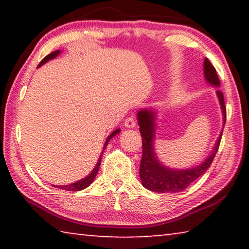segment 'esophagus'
<instances>
[{
  "mask_svg": "<svg viewBox=\"0 0 249 249\" xmlns=\"http://www.w3.org/2000/svg\"><path fill=\"white\" fill-rule=\"evenodd\" d=\"M125 127L127 128H134L135 126H136V121L134 120V117H127V119L125 120Z\"/></svg>",
  "mask_w": 249,
  "mask_h": 249,
  "instance_id": "esophagus-1",
  "label": "esophagus"
}]
</instances>
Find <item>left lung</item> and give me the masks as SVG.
Listing matches in <instances>:
<instances>
[{
	"label": "left lung",
	"mask_w": 249,
	"mask_h": 249,
	"mask_svg": "<svg viewBox=\"0 0 249 249\" xmlns=\"http://www.w3.org/2000/svg\"><path fill=\"white\" fill-rule=\"evenodd\" d=\"M204 79L214 88H220V79L217 77L216 70L211 64L208 58L203 62ZM218 102L221 105L223 114V128L226 122V107L224 103V96L220 90H216ZM157 113L156 108H141L137 112V122L140 125V132L142 141V157L140 167V177L142 184L146 189L157 193H176L183 191L192 182L200 178L204 172L209 169L212 163L222 138V133L218 135L215 145H214L211 154L203 161L195 167H189L185 169H176L163 165L157 157L155 150L156 140V122H157Z\"/></svg>",
	"instance_id": "left-lung-1"
}]
</instances>
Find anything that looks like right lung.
<instances>
[{"label": "right lung", "mask_w": 249, "mask_h": 249, "mask_svg": "<svg viewBox=\"0 0 249 249\" xmlns=\"http://www.w3.org/2000/svg\"><path fill=\"white\" fill-rule=\"evenodd\" d=\"M60 53H61V50H56V52L49 53L48 56H46V57L43 59V60L40 61V64L38 65V68H39L40 66H43L44 64H46V62H48L49 60H53V59L56 58ZM120 132H121V129L117 128V129L114 130V132L108 135L107 138V141H105V142H104L103 150H104L105 148H107V144H108L109 140H111L112 137L116 136V135L119 134ZM103 150H102V153H101L100 158H99V160H98V162H96L95 167L93 168V170H92V171L90 172V174L88 175L87 177H84V178L81 179V180L75 181V182H73V183H69V184H65V185H54V184H53V187H54V188H58V189H62V190H66V191H80V190H83V189H86V188L89 187V185H90L92 182H93L95 176H96V174H98V171H99V168H100V165H101V159H102V155H103Z\"/></svg>", "instance_id": "obj_1"}]
</instances>
